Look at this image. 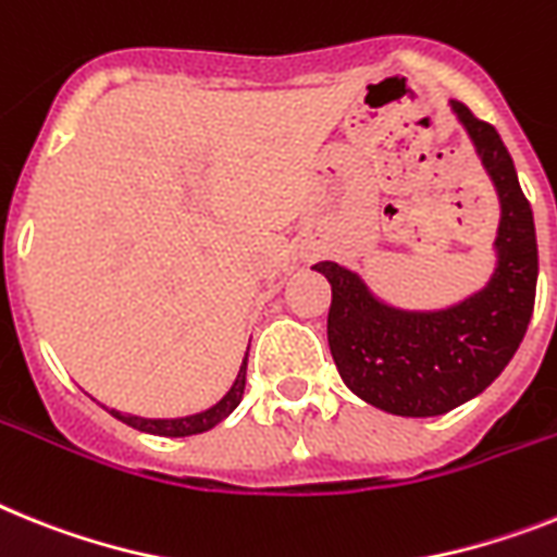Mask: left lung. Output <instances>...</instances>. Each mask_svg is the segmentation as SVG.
I'll return each instance as SVG.
<instances>
[{
	"mask_svg": "<svg viewBox=\"0 0 557 557\" xmlns=\"http://www.w3.org/2000/svg\"><path fill=\"white\" fill-rule=\"evenodd\" d=\"M502 203L495 269L487 286L430 311L385 302L357 271L334 260L314 265L331 283L329 345L345 385L394 416H442L459 408L516 357L539 283V243L516 163L493 124L450 101Z\"/></svg>",
	"mask_w": 557,
	"mask_h": 557,
	"instance_id": "8db88e82",
	"label": "left lung"
}]
</instances>
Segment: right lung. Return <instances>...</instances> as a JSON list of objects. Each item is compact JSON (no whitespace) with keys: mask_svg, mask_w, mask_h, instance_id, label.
<instances>
[{"mask_svg":"<svg viewBox=\"0 0 557 557\" xmlns=\"http://www.w3.org/2000/svg\"><path fill=\"white\" fill-rule=\"evenodd\" d=\"M246 362H249V350H246V359H243L240 371H237L235 382L226 391L221 401H214L212 408L200 410V413L189 416H175V419H147V416H135V413H121V410H110L115 419H121L124 424L135 430H144V433H152V436H195V433H207L214 424H221L232 410L240 405L243 399V387H246Z\"/></svg>","mask_w":557,"mask_h":557,"instance_id":"right-lung-1","label":"right lung"}]
</instances>
